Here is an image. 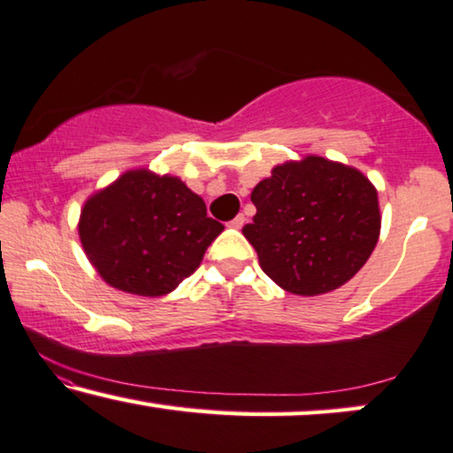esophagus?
<instances>
[{
	"label": "esophagus",
	"instance_id": "obj_1",
	"mask_svg": "<svg viewBox=\"0 0 453 453\" xmlns=\"http://www.w3.org/2000/svg\"><path fill=\"white\" fill-rule=\"evenodd\" d=\"M246 224V218H244V215H235V218L232 219V221H229V227H234V229H242V226H244Z\"/></svg>",
	"mask_w": 453,
	"mask_h": 453
}]
</instances>
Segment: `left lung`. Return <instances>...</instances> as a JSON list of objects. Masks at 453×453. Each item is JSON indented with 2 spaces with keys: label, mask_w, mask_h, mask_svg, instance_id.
Listing matches in <instances>:
<instances>
[{
  "label": "left lung",
  "mask_w": 453,
  "mask_h": 453,
  "mask_svg": "<svg viewBox=\"0 0 453 453\" xmlns=\"http://www.w3.org/2000/svg\"><path fill=\"white\" fill-rule=\"evenodd\" d=\"M250 199L257 215L242 234L266 275L296 296L339 289L378 244V193L349 165L318 156L277 165Z\"/></svg>",
  "instance_id": "obj_1"
}]
</instances>
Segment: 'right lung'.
<instances>
[{"label": "right lung", "mask_w": 453, "mask_h": 453, "mask_svg": "<svg viewBox=\"0 0 453 453\" xmlns=\"http://www.w3.org/2000/svg\"><path fill=\"white\" fill-rule=\"evenodd\" d=\"M221 232L187 184L148 170L127 172L90 196L80 218L81 246L100 277L148 297L170 293L199 269Z\"/></svg>", "instance_id": "add662e5"}]
</instances>
